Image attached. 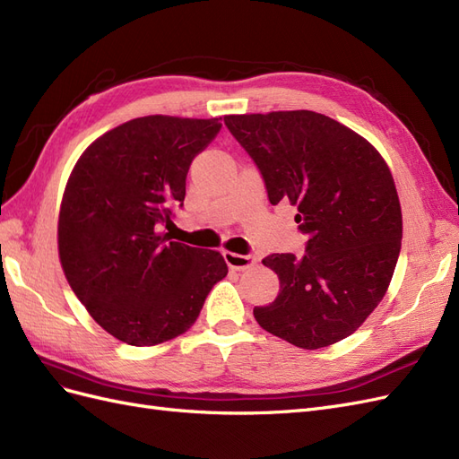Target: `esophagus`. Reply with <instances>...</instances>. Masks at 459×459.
I'll return each instance as SVG.
<instances>
[{
	"label": "esophagus",
	"mask_w": 459,
	"mask_h": 459,
	"mask_svg": "<svg viewBox=\"0 0 459 459\" xmlns=\"http://www.w3.org/2000/svg\"><path fill=\"white\" fill-rule=\"evenodd\" d=\"M224 260L231 270H238V272L253 268L256 264V256H253V255H235L230 251L224 253Z\"/></svg>",
	"instance_id": "esophagus-1"
}]
</instances>
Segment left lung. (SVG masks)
Here are the masks:
<instances>
[{
	"instance_id": "left-lung-1",
	"label": "left lung",
	"mask_w": 459,
	"mask_h": 459,
	"mask_svg": "<svg viewBox=\"0 0 459 459\" xmlns=\"http://www.w3.org/2000/svg\"><path fill=\"white\" fill-rule=\"evenodd\" d=\"M272 204L297 206L304 255H270L280 295L256 307L262 329L300 349L329 346L366 322L393 280L402 241L394 179L369 142L314 110L224 117Z\"/></svg>"
}]
</instances>
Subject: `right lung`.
<instances>
[{
    "mask_svg": "<svg viewBox=\"0 0 459 459\" xmlns=\"http://www.w3.org/2000/svg\"><path fill=\"white\" fill-rule=\"evenodd\" d=\"M220 128V118H134L95 140L68 178L61 266L90 316L122 342L182 335L228 273L220 253L160 233L184 206L193 159Z\"/></svg>",
    "mask_w": 459,
    "mask_h": 459,
    "instance_id": "add662e5",
    "label": "right lung"
}]
</instances>
